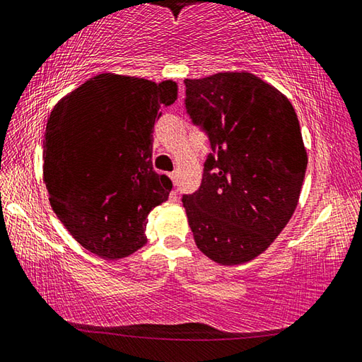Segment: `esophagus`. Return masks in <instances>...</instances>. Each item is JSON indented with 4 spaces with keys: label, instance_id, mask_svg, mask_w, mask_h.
<instances>
[{
    "label": "esophagus",
    "instance_id": "obj_1",
    "mask_svg": "<svg viewBox=\"0 0 362 362\" xmlns=\"http://www.w3.org/2000/svg\"><path fill=\"white\" fill-rule=\"evenodd\" d=\"M170 180L173 181V185L176 186V182H177V175H176V173H171V175H170Z\"/></svg>",
    "mask_w": 362,
    "mask_h": 362
}]
</instances>
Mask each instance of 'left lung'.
<instances>
[{
	"label": "left lung",
	"mask_w": 362,
	"mask_h": 362,
	"mask_svg": "<svg viewBox=\"0 0 362 362\" xmlns=\"http://www.w3.org/2000/svg\"><path fill=\"white\" fill-rule=\"evenodd\" d=\"M186 110L204 127L208 156L197 192L182 197L197 248L223 265L250 262L289 223L307 151L291 101L246 71L186 79Z\"/></svg>",
	"instance_id": "left-lung-1"
}]
</instances>
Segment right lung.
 <instances>
[{"label":"right lung","instance_id":"right-lung-1","mask_svg":"<svg viewBox=\"0 0 362 362\" xmlns=\"http://www.w3.org/2000/svg\"><path fill=\"white\" fill-rule=\"evenodd\" d=\"M177 84L101 73L50 111L42 180L57 218L93 255L120 259L148 243V214L168 200L152 170V129Z\"/></svg>","mask_w":362,"mask_h":362}]
</instances>
